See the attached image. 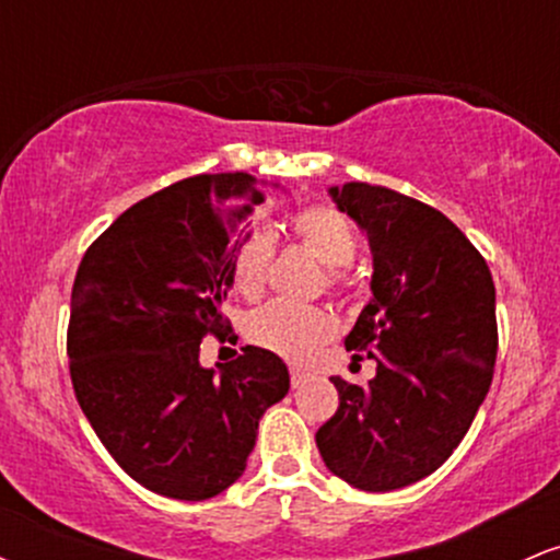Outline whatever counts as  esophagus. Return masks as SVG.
Masks as SVG:
<instances>
[{
    "mask_svg": "<svg viewBox=\"0 0 560 560\" xmlns=\"http://www.w3.org/2000/svg\"><path fill=\"white\" fill-rule=\"evenodd\" d=\"M289 378H292V387H302L307 374L302 369H298V365H292V369H289Z\"/></svg>",
    "mask_w": 560,
    "mask_h": 560,
    "instance_id": "34e87169",
    "label": "esophagus"
}]
</instances>
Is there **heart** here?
Wrapping results in <instances>:
<instances>
[{
    "instance_id": "heart-1",
    "label": "heart",
    "mask_w": 560,
    "mask_h": 560,
    "mask_svg": "<svg viewBox=\"0 0 560 560\" xmlns=\"http://www.w3.org/2000/svg\"><path fill=\"white\" fill-rule=\"evenodd\" d=\"M292 231L300 247L326 266V287L342 292L347 287L345 268L355 260L358 236L350 221L329 208V205H311L292 218ZM273 260V236L268 231L255 229L236 247L231 260V284L244 298H255L262 292L268 281ZM247 339L262 350L281 355L284 361L307 363L313 355L331 342L337 334V318L326 307L316 305H292V302H268L249 313Z\"/></svg>"
}]
</instances>
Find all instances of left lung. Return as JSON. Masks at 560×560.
Instances as JSON below:
<instances>
[{"label":"left lung","instance_id":"left-lung-1","mask_svg":"<svg viewBox=\"0 0 560 560\" xmlns=\"http://www.w3.org/2000/svg\"><path fill=\"white\" fill-rule=\"evenodd\" d=\"M339 210L369 234L374 300L347 350L376 361L365 387L331 376L339 408L316 432L329 471L389 492L436 471L460 445L498 358L492 273L440 210L387 186H334Z\"/></svg>","mask_w":560,"mask_h":560}]
</instances>
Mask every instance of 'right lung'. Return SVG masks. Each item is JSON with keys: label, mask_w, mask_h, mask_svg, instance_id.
<instances>
[{"label": "right lung", "mask_w": 560, "mask_h": 560, "mask_svg": "<svg viewBox=\"0 0 560 560\" xmlns=\"http://www.w3.org/2000/svg\"><path fill=\"white\" fill-rule=\"evenodd\" d=\"M266 195L247 173H199L115 218L83 253L70 292L68 365L83 416L131 479L176 500H208L242 477L260 416L289 392L262 347L199 365L226 339L231 260Z\"/></svg>", "instance_id": "add662e5"}]
</instances>
